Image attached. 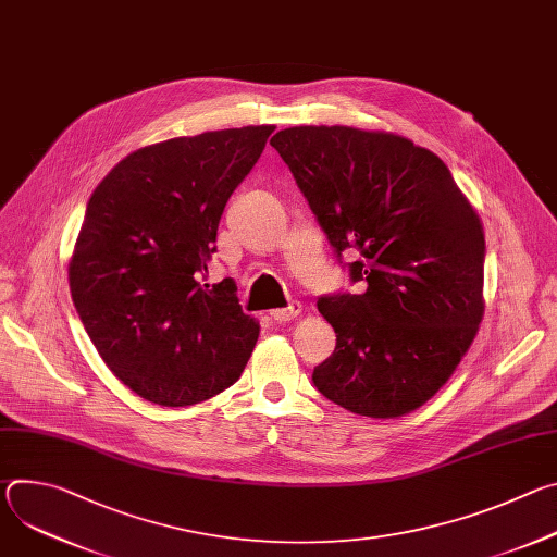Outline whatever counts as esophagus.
I'll list each match as a JSON object with an SVG mask.
<instances>
[{"mask_svg":"<svg viewBox=\"0 0 557 557\" xmlns=\"http://www.w3.org/2000/svg\"><path fill=\"white\" fill-rule=\"evenodd\" d=\"M301 312V304L299 301H290L286 308H277V310H271V317L277 322V324H286L290 320H295V317Z\"/></svg>","mask_w":557,"mask_h":557,"instance_id":"esophagus-1","label":"esophagus"}]
</instances>
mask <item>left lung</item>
<instances>
[{
    "mask_svg": "<svg viewBox=\"0 0 557 557\" xmlns=\"http://www.w3.org/2000/svg\"><path fill=\"white\" fill-rule=\"evenodd\" d=\"M271 145L288 165L339 262L348 249L361 295H324L337 333L312 370L333 404L370 419L404 417L445 385L485 312V233L436 153L344 125H299Z\"/></svg>",
    "mask_w": 557,
    "mask_h": 557,
    "instance_id": "1",
    "label": "left lung"
}]
</instances>
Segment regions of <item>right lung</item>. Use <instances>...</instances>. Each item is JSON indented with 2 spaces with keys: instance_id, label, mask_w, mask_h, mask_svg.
Segmentation results:
<instances>
[{
  "instance_id": "obj_1",
  "label": "right lung",
  "mask_w": 557,
  "mask_h": 557,
  "mask_svg": "<svg viewBox=\"0 0 557 557\" xmlns=\"http://www.w3.org/2000/svg\"><path fill=\"white\" fill-rule=\"evenodd\" d=\"M273 125L140 147L88 200L67 277L106 366L143 399L183 408L240 379L260 335L235 284H207L226 200Z\"/></svg>"
}]
</instances>
